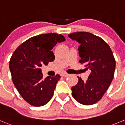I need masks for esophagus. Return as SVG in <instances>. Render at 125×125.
Segmentation results:
<instances>
[{
  "instance_id": "1",
  "label": "esophagus",
  "mask_w": 125,
  "mask_h": 125,
  "mask_svg": "<svg viewBox=\"0 0 125 125\" xmlns=\"http://www.w3.org/2000/svg\"><path fill=\"white\" fill-rule=\"evenodd\" d=\"M68 75H69V74L67 73H63L62 74V77H67Z\"/></svg>"
}]
</instances>
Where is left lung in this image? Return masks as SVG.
Here are the masks:
<instances>
[{
	"mask_svg": "<svg viewBox=\"0 0 125 125\" xmlns=\"http://www.w3.org/2000/svg\"><path fill=\"white\" fill-rule=\"evenodd\" d=\"M68 36L80 44V63L91 70L86 82L78 77V83L71 88L72 95L80 104L92 105L101 99L114 78L116 64L112 51L103 39L91 33L78 32Z\"/></svg>",
	"mask_w": 125,
	"mask_h": 125,
	"instance_id": "8db88e82",
	"label": "left lung"
}]
</instances>
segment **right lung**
Masks as SVG:
<instances>
[{"label": "right lung", "instance_id": "1", "mask_svg": "<svg viewBox=\"0 0 125 125\" xmlns=\"http://www.w3.org/2000/svg\"><path fill=\"white\" fill-rule=\"evenodd\" d=\"M61 34H43L21 44L9 63L13 82L22 98L33 106L45 105L52 99L61 76L43 78L40 67L55 58L52 50L57 43L65 41Z\"/></svg>", "mask_w": 125, "mask_h": 125}]
</instances>
